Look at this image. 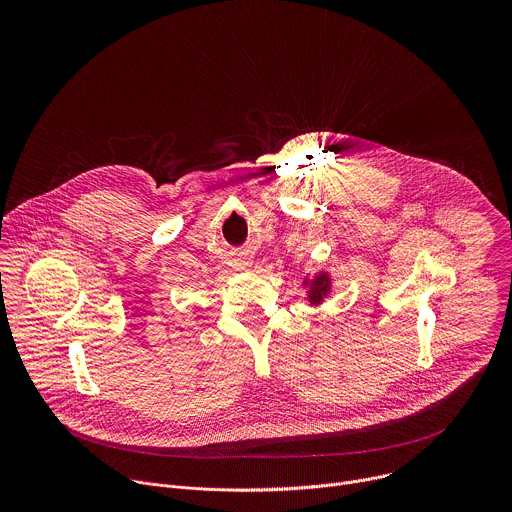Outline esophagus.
I'll list each match as a JSON object with an SVG mask.
<instances>
[{
    "mask_svg": "<svg viewBox=\"0 0 512 512\" xmlns=\"http://www.w3.org/2000/svg\"><path fill=\"white\" fill-rule=\"evenodd\" d=\"M249 265H251V263H249V261H247V263H243V267H249Z\"/></svg>",
    "mask_w": 512,
    "mask_h": 512,
    "instance_id": "1",
    "label": "esophagus"
}]
</instances>
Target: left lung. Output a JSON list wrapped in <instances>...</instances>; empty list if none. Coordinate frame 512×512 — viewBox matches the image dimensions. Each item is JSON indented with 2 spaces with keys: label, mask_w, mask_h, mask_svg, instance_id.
<instances>
[{
  "label": "left lung",
  "mask_w": 512,
  "mask_h": 512,
  "mask_svg": "<svg viewBox=\"0 0 512 512\" xmlns=\"http://www.w3.org/2000/svg\"><path fill=\"white\" fill-rule=\"evenodd\" d=\"M302 287L306 289L304 302H306L308 306H312V308H320V306L330 298L334 281H332L330 271L320 269V271H316V273L304 275Z\"/></svg>",
  "instance_id": "1"
}]
</instances>
